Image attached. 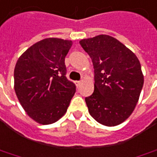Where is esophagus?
<instances>
[{
	"label": "esophagus",
	"instance_id": "34e87169",
	"mask_svg": "<svg viewBox=\"0 0 157 157\" xmlns=\"http://www.w3.org/2000/svg\"><path fill=\"white\" fill-rule=\"evenodd\" d=\"M81 82H80V81H75V86H76V87H78L79 86H80V85H81Z\"/></svg>",
	"mask_w": 157,
	"mask_h": 157
}]
</instances>
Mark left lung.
<instances>
[{"label":"left lung","instance_id":"1","mask_svg":"<svg viewBox=\"0 0 157 157\" xmlns=\"http://www.w3.org/2000/svg\"><path fill=\"white\" fill-rule=\"evenodd\" d=\"M91 57L94 91L85 101L94 119L115 126L131 116L139 100L144 75L137 56L118 39L101 34L80 41Z\"/></svg>","mask_w":157,"mask_h":157}]
</instances>
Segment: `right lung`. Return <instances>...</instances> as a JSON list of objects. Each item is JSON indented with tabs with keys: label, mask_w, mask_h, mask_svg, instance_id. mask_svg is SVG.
Returning a JSON list of instances; mask_svg holds the SVG:
<instances>
[{
	"label": "right lung",
	"mask_w": 157,
	"mask_h": 157,
	"mask_svg": "<svg viewBox=\"0 0 157 157\" xmlns=\"http://www.w3.org/2000/svg\"><path fill=\"white\" fill-rule=\"evenodd\" d=\"M71 40L44 38L19 57L14 68V90L20 105L37 123L51 124L60 119L75 93L66 78L65 56Z\"/></svg>",
	"instance_id": "obj_1"
}]
</instances>
